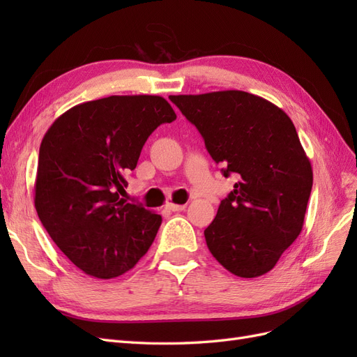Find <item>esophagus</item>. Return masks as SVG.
<instances>
[{
  "label": "esophagus",
  "mask_w": 357,
  "mask_h": 357,
  "mask_svg": "<svg viewBox=\"0 0 357 357\" xmlns=\"http://www.w3.org/2000/svg\"><path fill=\"white\" fill-rule=\"evenodd\" d=\"M167 208L171 210V211H183L186 208V204H172V202H168L167 204Z\"/></svg>",
  "instance_id": "esophagus-1"
}]
</instances>
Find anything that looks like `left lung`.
<instances>
[{
    "mask_svg": "<svg viewBox=\"0 0 357 357\" xmlns=\"http://www.w3.org/2000/svg\"><path fill=\"white\" fill-rule=\"evenodd\" d=\"M169 100L197 126L223 176L240 177L204 231L208 250L238 277L271 271L302 231L312 188L294 122L273 102L243 91Z\"/></svg>",
    "mask_w": 357,
    "mask_h": 357,
    "instance_id": "left-lung-1",
    "label": "left lung"
}]
</instances>
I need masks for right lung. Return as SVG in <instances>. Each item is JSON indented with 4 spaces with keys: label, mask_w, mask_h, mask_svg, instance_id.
Segmentation results:
<instances>
[{
    "label": "right lung",
    "mask_w": 357,
    "mask_h": 357,
    "mask_svg": "<svg viewBox=\"0 0 357 357\" xmlns=\"http://www.w3.org/2000/svg\"><path fill=\"white\" fill-rule=\"evenodd\" d=\"M176 117L162 96L113 95L73 107L43 137L36 210L84 274L122 275L152 245L162 218L121 195L150 134Z\"/></svg>",
    "instance_id": "add662e5"
}]
</instances>
